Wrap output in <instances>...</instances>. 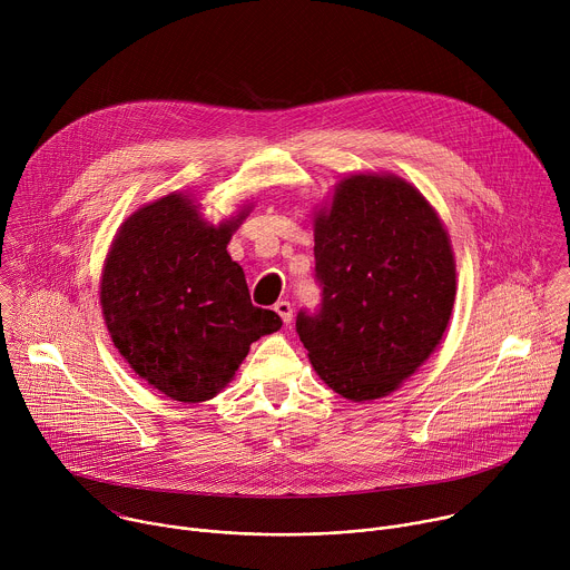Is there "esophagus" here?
<instances>
[{"instance_id":"34e87169","label":"esophagus","mask_w":570,"mask_h":570,"mask_svg":"<svg viewBox=\"0 0 570 570\" xmlns=\"http://www.w3.org/2000/svg\"><path fill=\"white\" fill-rule=\"evenodd\" d=\"M275 311H277V315L282 317L284 324H291V320H293V306H291V302H286V299L277 302V304H275Z\"/></svg>"}]
</instances>
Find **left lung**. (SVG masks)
Segmentation results:
<instances>
[{"label": "left lung", "mask_w": 570, "mask_h": 570, "mask_svg": "<svg viewBox=\"0 0 570 570\" xmlns=\"http://www.w3.org/2000/svg\"><path fill=\"white\" fill-rule=\"evenodd\" d=\"M322 308L297 315L317 376L352 401L394 392L440 345L455 302L449 232L409 180L350 174L313 212Z\"/></svg>", "instance_id": "1"}]
</instances>
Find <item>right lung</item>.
I'll return each mask as SVG.
<instances>
[{
    "mask_svg": "<svg viewBox=\"0 0 570 570\" xmlns=\"http://www.w3.org/2000/svg\"><path fill=\"white\" fill-rule=\"evenodd\" d=\"M212 223L194 194L171 191L135 209L106 255L99 299L108 334L130 370L174 401L214 399L250 345L282 327L253 306L227 243L253 212Z\"/></svg>",
    "mask_w": 570,
    "mask_h": 570,
    "instance_id": "obj_1",
    "label": "right lung"
}]
</instances>
